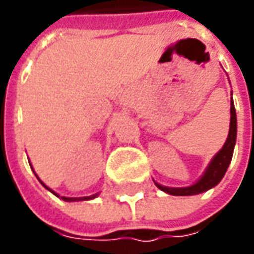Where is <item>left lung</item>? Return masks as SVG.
Segmentation results:
<instances>
[{
  "label": "left lung",
  "instance_id": "8db88e82",
  "mask_svg": "<svg viewBox=\"0 0 254 254\" xmlns=\"http://www.w3.org/2000/svg\"><path fill=\"white\" fill-rule=\"evenodd\" d=\"M235 142H236V110H235V104L232 100L230 103V128L228 140L222 147V150L210 161L209 167L205 171L203 177L196 184L187 187V188H168V187H162L160 184H155V185L164 192H167L170 195H175V196H188V195H196V193L206 192L210 188H213L215 185H218L220 180L223 178V175L232 161Z\"/></svg>",
  "mask_w": 254,
  "mask_h": 254
}]
</instances>
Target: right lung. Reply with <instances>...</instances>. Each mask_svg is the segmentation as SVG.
<instances>
[{"label": "right lung", "instance_id": "obj_1", "mask_svg": "<svg viewBox=\"0 0 254 254\" xmlns=\"http://www.w3.org/2000/svg\"><path fill=\"white\" fill-rule=\"evenodd\" d=\"M41 184L44 185V182H41ZM44 187L46 188V190H49V188H48L46 185H44ZM51 192H52V193H55L54 190H51ZM55 195H56V193H55ZM56 196H59V195H56ZM96 196H97V193H96V195H92V196H84V198H82V199H93V198H96ZM62 199L67 200V202H69V200H77L76 198H64V196H62Z\"/></svg>", "mask_w": 254, "mask_h": 254}]
</instances>
